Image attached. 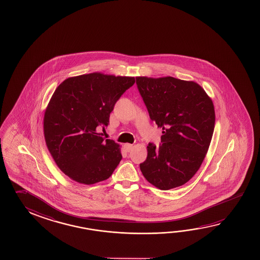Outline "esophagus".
I'll return each mask as SVG.
<instances>
[{
	"label": "esophagus",
	"instance_id": "34e87169",
	"mask_svg": "<svg viewBox=\"0 0 260 260\" xmlns=\"http://www.w3.org/2000/svg\"><path fill=\"white\" fill-rule=\"evenodd\" d=\"M133 148V144H131V143H126V144H124V149H125V151H126V152H129Z\"/></svg>",
	"mask_w": 260,
	"mask_h": 260
}]
</instances>
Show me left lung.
Wrapping results in <instances>:
<instances>
[{"label":"left lung","mask_w":260,"mask_h":260,"mask_svg":"<svg viewBox=\"0 0 260 260\" xmlns=\"http://www.w3.org/2000/svg\"><path fill=\"white\" fill-rule=\"evenodd\" d=\"M150 118L162 127V144L147 146L140 165L152 186L168 190L189 181L206 156L215 125L211 98L199 83L171 76L136 77Z\"/></svg>","instance_id":"obj_1"}]
</instances>
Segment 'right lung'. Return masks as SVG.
I'll return each mask as SVG.
<instances>
[{
  "mask_svg": "<svg viewBox=\"0 0 260 260\" xmlns=\"http://www.w3.org/2000/svg\"><path fill=\"white\" fill-rule=\"evenodd\" d=\"M134 83V77L93 73L69 77L55 90L44 113L45 142L71 179L93 185L118 167L120 145L98 128L108 127L115 104Z\"/></svg>",
  "mask_w": 260,
  "mask_h": 260,
  "instance_id": "1",
  "label": "right lung"
}]
</instances>
